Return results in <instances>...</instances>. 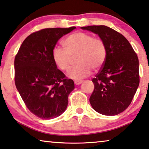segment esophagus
I'll use <instances>...</instances> for the list:
<instances>
[{
	"mask_svg": "<svg viewBox=\"0 0 149 149\" xmlns=\"http://www.w3.org/2000/svg\"><path fill=\"white\" fill-rule=\"evenodd\" d=\"M82 80H75L74 81V84L75 85H79V84H81L82 83Z\"/></svg>",
	"mask_w": 149,
	"mask_h": 149,
	"instance_id": "esophagus-1",
	"label": "esophagus"
}]
</instances>
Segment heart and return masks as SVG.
<instances>
[{"label": "heart", "mask_w": 149, "mask_h": 149, "mask_svg": "<svg viewBox=\"0 0 149 149\" xmlns=\"http://www.w3.org/2000/svg\"><path fill=\"white\" fill-rule=\"evenodd\" d=\"M63 45L65 49H53L52 57L57 68L62 71H68L77 57L78 65L71 69L68 74L71 78H84L91 74L92 69L98 71L105 63L107 48L100 38H96L87 33L77 31L66 37Z\"/></svg>", "instance_id": "heart-1"}]
</instances>
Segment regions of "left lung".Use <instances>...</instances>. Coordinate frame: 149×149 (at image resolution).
<instances>
[{"label":"left lung","instance_id":"obj_1","mask_svg":"<svg viewBox=\"0 0 149 149\" xmlns=\"http://www.w3.org/2000/svg\"><path fill=\"white\" fill-rule=\"evenodd\" d=\"M99 35L107 48L105 63L92 79L94 90L90 97L100 114L114 116L131 103L140 82L136 53L121 33L104 25L82 26Z\"/></svg>","mask_w":149,"mask_h":149}]
</instances>
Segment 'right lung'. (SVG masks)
<instances>
[{"label": "right lung", "instance_id": "add662e5", "mask_svg": "<svg viewBox=\"0 0 149 149\" xmlns=\"http://www.w3.org/2000/svg\"><path fill=\"white\" fill-rule=\"evenodd\" d=\"M75 29L47 28L24 40L15 58V82L26 108L41 119L66 110L74 81L57 68L52 52L58 40Z\"/></svg>", "mask_w": 149, "mask_h": 149}]
</instances>
